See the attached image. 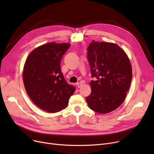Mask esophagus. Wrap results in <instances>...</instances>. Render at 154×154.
I'll use <instances>...</instances> for the list:
<instances>
[{"label":"esophagus","mask_w":154,"mask_h":154,"mask_svg":"<svg viewBox=\"0 0 154 154\" xmlns=\"http://www.w3.org/2000/svg\"><path fill=\"white\" fill-rule=\"evenodd\" d=\"M76 85H77V87L78 88H80V87H82V83H80V82H79V83H77V84H76Z\"/></svg>","instance_id":"1"}]
</instances>
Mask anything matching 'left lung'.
<instances>
[{
  "instance_id": "obj_1",
  "label": "left lung",
  "mask_w": 154,
  "mask_h": 154,
  "mask_svg": "<svg viewBox=\"0 0 154 154\" xmlns=\"http://www.w3.org/2000/svg\"><path fill=\"white\" fill-rule=\"evenodd\" d=\"M87 59L92 77V92L86 97L92 110L105 114L115 110L127 96L132 78L131 63L118 45L93 40L87 48Z\"/></svg>"
}]
</instances>
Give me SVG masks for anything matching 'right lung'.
Instances as JSON below:
<instances>
[{
    "mask_svg": "<svg viewBox=\"0 0 154 154\" xmlns=\"http://www.w3.org/2000/svg\"><path fill=\"white\" fill-rule=\"evenodd\" d=\"M70 44L48 42L34 48L24 63L22 78L26 91L36 106L55 113L66 109L75 88L65 80L62 57Z\"/></svg>",
    "mask_w": 154,
    "mask_h": 154,
    "instance_id": "right-lung-1",
    "label": "right lung"
}]
</instances>
